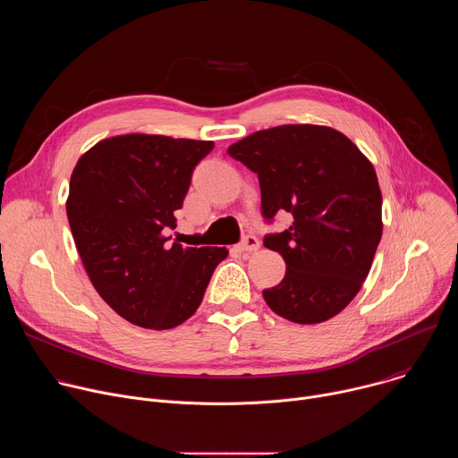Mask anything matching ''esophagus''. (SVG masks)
<instances>
[{
    "mask_svg": "<svg viewBox=\"0 0 458 458\" xmlns=\"http://www.w3.org/2000/svg\"><path fill=\"white\" fill-rule=\"evenodd\" d=\"M259 246H260V242H259V239L255 235H246L239 242V250L241 251H255V250H259Z\"/></svg>",
    "mask_w": 458,
    "mask_h": 458,
    "instance_id": "obj_1",
    "label": "esophagus"
}]
</instances>
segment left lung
I'll return each mask as SVG.
<instances>
[{
    "instance_id": "1",
    "label": "left lung",
    "mask_w": 458,
    "mask_h": 458,
    "mask_svg": "<svg viewBox=\"0 0 458 458\" xmlns=\"http://www.w3.org/2000/svg\"><path fill=\"white\" fill-rule=\"evenodd\" d=\"M228 154L257 174L267 221L293 223L265 237L286 263L284 279L263 292L267 304L297 324L341 313L369 274L382 235V193L369 159L339 130L283 124L233 143Z\"/></svg>"
}]
</instances>
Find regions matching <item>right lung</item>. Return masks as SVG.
<instances>
[{
    "label": "right lung",
    "mask_w": 458,
    "mask_h": 458,
    "mask_svg": "<svg viewBox=\"0 0 458 458\" xmlns=\"http://www.w3.org/2000/svg\"><path fill=\"white\" fill-rule=\"evenodd\" d=\"M214 141L124 134L85 152L71 177L67 217L103 301L141 328L170 330L199 308L226 248L168 244L191 172Z\"/></svg>",
    "instance_id": "1"
}]
</instances>
